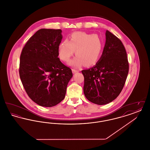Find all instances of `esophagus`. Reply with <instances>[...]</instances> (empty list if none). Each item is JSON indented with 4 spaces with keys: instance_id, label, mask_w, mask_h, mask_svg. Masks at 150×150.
<instances>
[{
    "instance_id": "obj_1",
    "label": "esophagus",
    "mask_w": 150,
    "mask_h": 150,
    "mask_svg": "<svg viewBox=\"0 0 150 150\" xmlns=\"http://www.w3.org/2000/svg\"><path fill=\"white\" fill-rule=\"evenodd\" d=\"M72 72H73L74 74H75V73H76V72H78L79 70H76V69H72Z\"/></svg>"
}]
</instances>
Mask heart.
I'll use <instances>...</instances> for the list:
<instances>
[{"label":"heart","instance_id":"b5f03b06","mask_svg":"<svg viewBox=\"0 0 150 150\" xmlns=\"http://www.w3.org/2000/svg\"><path fill=\"white\" fill-rule=\"evenodd\" d=\"M103 44L100 36L85 32H74L70 36L69 41L65 39L58 45L59 58L68 61L75 50L76 56L70 62V64L79 67L83 64L86 66L96 64L102 53Z\"/></svg>","mask_w":150,"mask_h":150}]
</instances>
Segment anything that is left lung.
<instances>
[{
  "mask_svg": "<svg viewBox=\"0 0 150 150\" xmlns=\"http://www.w3.org/2000/svg\"><path fill=\"white\" fill-rule=\"evenodd\" d=\"M106 36L100 60L93 67L81 71L86 98L99 105L107 104L117 98L129 72L127 54L121 40L108 30Z\"/></svg>",
  "mask_w": 150,
  "mask_h": 150,
  "instance_id": "left-lung-1",
  "label": "left lung"
}]
</instances>
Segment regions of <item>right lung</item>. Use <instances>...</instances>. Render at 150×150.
I'll list each match as a JSON object with an SVG mask.
<instances>
[{"mask_svg":"<svg viewBox=\"0 0 150 150\" xmlns=\"http://www.w3.org/2000/svg\"><path fill=\"white\" fill-rule=\"evenodd\" d=\"M61 33L60 29L39 30L20 56L19 74L23 88L31 100L43 107L56 106L64 99L72 77L71 69L58 57Z\"/></svg>","mask_w":150,"mask_h":150,"instance_id":"1","label":"right lung"}]
</instances>
